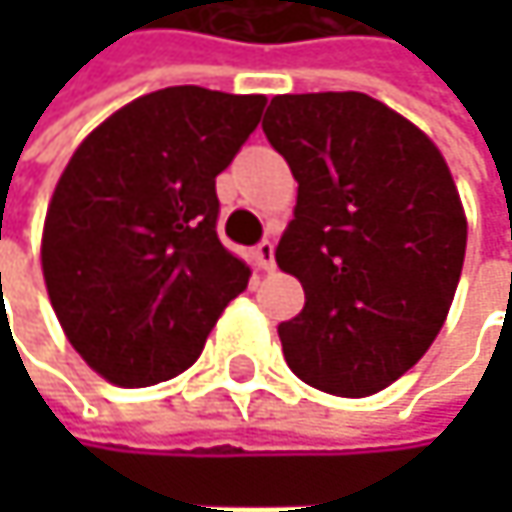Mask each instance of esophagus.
<instances>
[{"instance_id":"obj_1","label":"esophagus","mask_w":512,"mask_h":512,"mask_svg":"<svg viewBox=\"0 0 512 512\" xmlns=\"http://www.w3.org/2000/svg\"><path fill=\"white\" fill-rule=\"evenodd\" d=\"M255 257H257V266H260V269H272V266H275V243H272V240H263V243H257Z\"/></svg>"}]
</instances>
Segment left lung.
Here are the masks:
<instances>
[{
	"label": "left lung",
	"mask_w": 512,
	"mask_h": 512,
	"mask_svg": "<svg viewBox=\"0 0 512 512\" xmlns=\"http://www.w3.org/2000/svg\"><path fill=\"white\" fill-rule=\"evenodd\" d=\"M263 133L299 183L275 249L305 290L278 326L284 358L320 391L376 394L427 353L460 284L468 231L448 162L358 91L278 94Z\"/></svg>",
	"instance_id": "8db88e82"
}]
</instances>
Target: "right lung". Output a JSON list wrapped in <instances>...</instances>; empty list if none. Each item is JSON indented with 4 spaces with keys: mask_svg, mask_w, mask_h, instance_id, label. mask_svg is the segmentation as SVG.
<instances>
[{
    "mask_svg": "<svg viewBox=\"0 0 512 512\" xmlns=\"http://www.w3.org/2000/svg\"><path fill=\"white\" fill-rule=\"evenodd\" d=\"M266 97L174 85L103 121L52 192L41 263L67 341L100 376L142 388L183 373L249 284L219 240L216 177Z\"/></svg>",
    "mask_w": 512,
    "mask_h": 512,
    "instance_id": "right-lung-1",
    "label": "right lung"
}]
</instances>
